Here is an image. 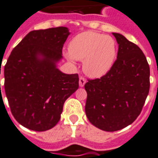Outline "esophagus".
<instances>
[{
	"instance_id": "obj_1",
	"label": "esophagus",
	"mask_w": 158,
	"mask_h": 158,
	"mask_svg": "<svg viewBox=\"0 0 158 158\" xmlns=\"http://www.w3.org/2000/svg\"><path fill=\"white\" fill-rule=\"evenodd\" d=\"M86 81H87V80H86V79L84 78V77H83V76L79 77V86H80V87H83V86H84V84L86 83Z\"/></svg>"
}]
</instances>
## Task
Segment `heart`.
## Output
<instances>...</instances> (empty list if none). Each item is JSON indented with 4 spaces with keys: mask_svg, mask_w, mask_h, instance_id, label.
<instances>
[{
    "mask_svg": "<svg viewBox=\"0 0 158 158\" xmlns=\"http://www.w3.org/2000/svg\"><path fill=\"white\" fill-rule=\"evenodd\" d=\"M69 50L70 60H83L84 72L92 78H100L107 75L113 66L116 43L111 36L86 31L72 38Z\"/></svg>",
    "mask_w": 158,
    "mask_h": 158,
    "instance_id": "heart-1",
    "label": "heart"
}]
</instances>
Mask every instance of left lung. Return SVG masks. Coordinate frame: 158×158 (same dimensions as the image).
<instances>
[{
    "label": "left lung",
    "mask_w": 158,
    "mask_h": 158,
    "mask_svg": "<svg viewBox=\"0 0 158 158\" xmlns=\"http://www.w3.org/2000/svg\"><path fill=\"white\" fill-rule=\"evenodd\" d=\"M119 45L112 69L99 79H87L85 112L91 124L107 132L135 121L149 91V66L137 45L112 33Z\"/></svg>",
    "instance_id": "8db88e82"
}]
</instances>
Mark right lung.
<instances>
[{
    "mask_svg": "<svg viewBox=\"0 0 158 158\" xmlns=\"http://www.w3.org/2000/svg\"><path fill=\"white\" fill-rule=\"evenodd\" d=\"M69 34L62 26L33 30L14 47L5 64L4 86L10 111L30 130L55 126L64 102L79 88V75H66L55 65Z\"/></svg>",
    "mask_w": 158,
    "mask_h": 158,
    "instance_id": "obj_1",
    "label": "right lung"
}]
</instances>
